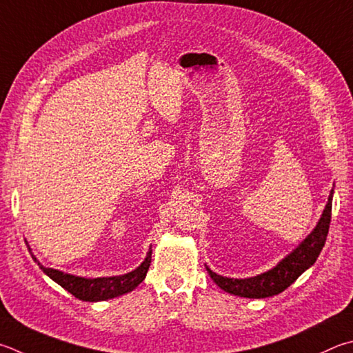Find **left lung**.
I'll use <instances>...</instances> for the list:
<instances>
[{
    "mask_svg": "<svg viewBox=\"0 0 353 353\" xmlns=\"http://www.w3.org/2000/svg\"><path fill=\"white\" fill-rule=\"evenodd\" d=\"M332 197L333 190L330 191L329 201L325 203V208L321 217H319L316 227L313 228V232L307 236L290 254H287L283 261L278 262L276 267H273L272 270L261 273L258 276L236 279L221 276V274L211 272L207 267V272L211 279H213L223 292L242 298L261 299L274 296V294L284 292L287 287H290L294 281L307 270V268L315 264L319 253H321L329 233L332 217Z\"/></svg>",
    "mask_w": 353,
    "mask_h": 353,
    "instance_id": "1",
    "label": "left lung"
}]
</instances>
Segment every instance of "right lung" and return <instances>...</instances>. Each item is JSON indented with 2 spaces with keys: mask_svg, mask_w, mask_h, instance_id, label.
I'll use <instances>...</instances> for the list:
<instances>
[{
  "mask_svg": "<svg viewBox=\"0 0 353 353\" xmlns=\"http://www.w3.org/2000/svg\"><path fill=\"white\" fill-rule=\"evenodd\" d=\"M151 253L152 250L150 247V252L146 253L145 261L140 264L136 270H132L126 274H120V276H108V278H81L75 276V274L63 273L60 270H54V268H48L41 265L37 258L32 254L35 262H38L41 270L48 274V276L55 281L57 284L61 285L65 290L75 298L81 301H89V303H97V301H106L111 298H117L120 294L130 293L136 288L146 276L150 264H151Z\"/></svg>",
  "mask_w": 353,
  "mask_h": 353,
  "instance_id": "1",
  "label": "right lung"
}]
</instances>
